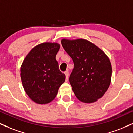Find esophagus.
<instances>
[{
  "instance_id": "obj_1",
  "label": "esophagus",
  "mask_w": 133,
  "mask_h": 133,
  "mask_svg": "<svg viewBox=\"0 0 133 133\" xmlns=\"http://www.w3.org/2000/svg\"><path fill=\"white\" fill-rule=\"evenodd\" d=\"M64 74L65 75V77H66V80L68 81V77H69V72L68 71V70H66V71L64 72Z\"/></svg>"
}]
</instances>
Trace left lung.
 <instances>
[{
  "mask_svg": "<svg viewBox=\"0 0 133 133\" xmlns=\"http://www.w3.org/2000/svg\"><path fill=\"white\" fill-rule=\"evenodd\" d=\"M62 46L73 60L69 82L75 96L93 103L103 96L111 82L112 65L105 53L83 38L61 40Z\"/></svg>",
  "mask_w": 133,
  "mask_h": 133,
  "instance_id": "obj_1",
  "label": "left lung"
}]
</instances>
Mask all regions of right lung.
Here are the masks:
<instances>
[{"label":"right lung","mask_w":133,"mask_h":133,"mask_svg":"<svg viewBox=\"0 0 133 133\" xmlns=\"http://www.w3.org/2000/svg\"><path fill=\"white\" fill-rule=\"evenodd\" d=\"M60 48L57 43L37 45L27 55L21 66V78L25 91L37 104L51 102L65 82V75L59 69L56 55Z\"/></svg>","instance_id":"right-lung-1"}]
</instances>
